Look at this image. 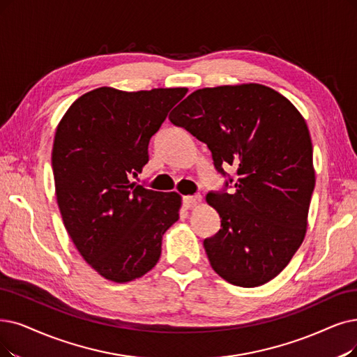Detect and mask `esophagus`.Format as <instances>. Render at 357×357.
I'll return each mask as SVG.
<instances>
[{
  "label": "esophagus",
  "mask_w": 357,
  "mask_h": 357,
  "mask_svg": "<svg viewBox=\"0 0 357 357\" xmlns=\"http://www.w3.org/2000/svg\"><path fill=\"white\" fill-rule=\"evenodd\" d=\"M199 202H201V196H199V195L184 196V197H183V206L186 208V209H192V208H195Z\"/></svg>",
  "instance_id": "obj_1"
}]
</instances>
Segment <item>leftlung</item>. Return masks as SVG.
<instances>
[{"label":"left lung","instance_id":"obj_1","mask_svg":"<svg viewBox=\"0 0 357 357\" xmlns=\"http://www.w3.org/2000/svg\"><path fill=\"white\" fill-rule=\"evenodd\" d=\"M169 121L204 142L227 177L222 190L206 195L221 218L220 231L204 240L213 271L240 287L277 277L305 238L315 188L302 114L274 89L249 83L199 89ZM228 165L236 182L223 171Z\"/></svg>","mask_w":357,"mask_h":357}]
</instances>
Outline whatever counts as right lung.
Listing matches in <instances>:
<instances>
[{
	"instance_id": "obj_1",
	"label": "right lung",
	"mask_w": 357,
	"mask_h": 357,
	"mask_svg": "<svg viewBox=\"0 0 357 357\" xmlns=\"http://www.w3.org/2000/svg\"><path fill=\"white\" fill-rule=\"evenodd\" d=\"M186 93L98 88L76 99L56 127L52 173L64 227L83 259L109 281L151 271L164 233L178 220L180 195L127 177L149 161L151 137Z\"/></svg>"
}]
</instances>
